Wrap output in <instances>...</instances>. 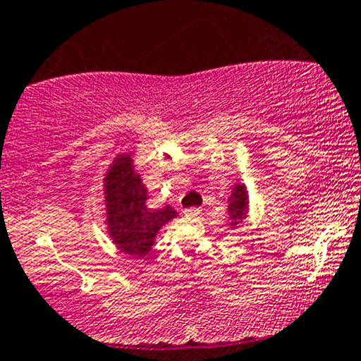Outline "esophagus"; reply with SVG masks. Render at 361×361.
Returning <instances> with one entry per match:
<instances>
[{
    "mask_svg": "<svg viewBox=\"0 0 361 361\" xmlns=\"http://www.w3.org/2000/svg\"><path fill=\"white\" fill-rule=\"evenodd\" d=\"M184 214L188 218H197L201 214V208H189V209H185Z\"/></svg>",
    "mask_w": 361,
    "mask_h": 361,
    "instance_id": "1",
    "label": "esophagus"
}]
</instances>
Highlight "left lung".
Segmentation results:
<instances>
[{
    "label": "left lung",
    "mask_w": 361,
    "mask_h": 361,
    "mask_svg": "<svg viewBox=\"0 0 361 361\" xmlns=\"http://www.w3.org/2000/svg\"><path fill=\"white\" fill-rule=\"evenodd\" d=\"M228 226L237 228L242 221L249 216V191L242 182L233 184L232 192L228 196Z\"/></svg>",
    "instance_id": "obj_1"
}]
</instances>
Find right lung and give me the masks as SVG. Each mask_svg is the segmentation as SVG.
<instances>
[{
	"instance_id": "obj_1",
	"label": "right lung",
	"mask_w": 361,
	"mask_h": 361,
	"mask_svg": "<svg viewBox=\"0 0 361 361\" xmlns=\"http://www.w3.org/2000/svg\"><path fill=\"white\" fill-rule=\"evenodd\" d=\"M102 191L109 237L129 257L147 256L161 226L177 216L170 204L149 208L148 189L137 173L131 153L116 155L105 172Z\"/></svg>"
}]
</instances>
